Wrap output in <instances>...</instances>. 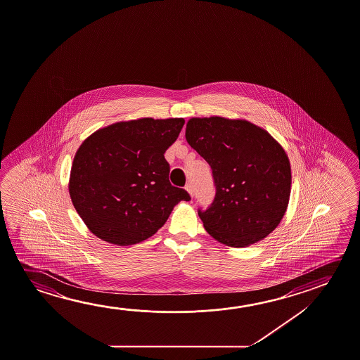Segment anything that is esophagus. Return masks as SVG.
I'll use <instances>...</instances> for the list:
<instances>
[{
    "instance_id": "1",
    "label": "esophagus",
    "mask_w": 360,
    "mask_h": 360,
    "mask_svg": "<svg viewBox=\"0 0 360 360\" xmlns=\"http://www.w3.org/2000/svg\"><path fill=\"white\" fill-rule=\"evenodd\" d=\"M186 191L188 192L189 195H193V187H192V184H191V183H187V184H186Z\"/></svg>"
}]
</instances>
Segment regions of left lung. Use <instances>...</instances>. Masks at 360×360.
<instances>
[{"mask_svg": "<svg viewBox=\"0 0 360 360\" xmlns=\"http://www.w3.org/2000/svg\"><path fill=\"white\" fill-rule=\"evenodd\" d=\"M189 146L212 169L216 195L198 210L207 232L231 248H246L276 229L289 205L291 168L283 148L248 120L189 119Z\"/></svg>", "mask_w": 360, "mask_h": 360, "instance_id": "1", "label": "left lung"}]
</instances>
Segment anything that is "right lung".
Here are the masks:
<instances>
[{
  "mask_svg": "<svg viewBox=\"0 0 360 360\" xmlns=\"http://www.w3.org/2000/svg\"><path fill=\"white\" fill-rule=\"evenodd\" d=\"M184 119L142 118L96 130L77 149L69 193L89 230L103 241L128 246L153 236L173 207L189 200L172 186L165 153Z\"/></svg>",
  "mask_w": 360,
  "mask_h": 360,
  "instance_id": "1",
  "label": "right lung"
}]
</instances>
